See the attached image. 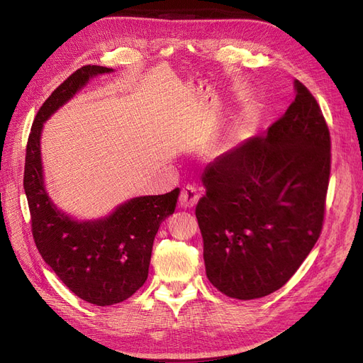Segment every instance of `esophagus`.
<instances>
[{
	"instance_id": "34e87169",
	"label": "esophagus",
	"mask_w": 363,
	"mask_h": 363,
	"mask_svg": "<svg viewBox=\"0 0 363 363\" xmlns=\"http://www.w3.org/2000/svg\"><path fill=\"white\" fill-rule=\"evenodd\" d=\"M199 200H200V194L196 191L195 186L188 184L186 188L182 189L180 199H179V203L182 207H194L196 203H199Z\"/></svg>"
}]
</instances>
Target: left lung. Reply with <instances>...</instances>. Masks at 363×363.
<instances>
[{
	"label": "left lung",
	"instance_id": "left-lung-1",
	"mask_svg": "<svg viewBox=\"0 0 363 363\" xmlns=\"http://www.w3.org/2000/svg\"><path fill=\"white\" fill-rule=\"evenodd\" d=\"M295 100L265 136L208 163L195 215L206 274L238 300L280 289L323 232L332 142L320 104L295 80Z\"/></svg>",
	"mask_w": 363,
	"mask_h": 363
}]
</instances>
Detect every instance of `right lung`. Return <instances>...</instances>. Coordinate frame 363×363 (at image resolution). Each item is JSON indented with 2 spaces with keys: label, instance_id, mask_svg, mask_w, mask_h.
I'll return each mask as SVG.
<instances>
[{
  "label": "right lung",
  "instance_id": "right-lung-1",
  "mask_svg": "<svg viewBox=\"0 0 363 363\" xmlns=\"http://www.w3.org/2000/svg\"><path fill=\"white\" fill-rule=\"evenodd\" d=\"M113 69L86 65L52 91L33 121L26 150L24 189L31 233L42 259L79 298L111 306L130 298L148 277L157 230L175 211L180 189L138 196L98 221L79 223L57 211L43 188L40 131L47 118L92 75Z\"/></svg>",
  "mask_w": 363,
  "mask_h": 363
}]
</instances>
